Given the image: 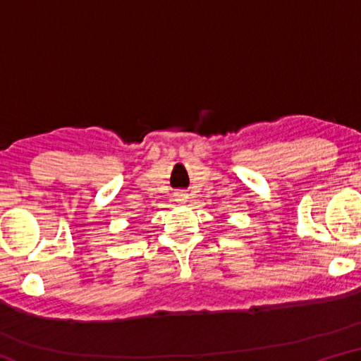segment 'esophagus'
Masks as SVG:
<instances>
[{"instance_id": "obj_1", "label": "esophagus", "mask_w": 361, "mask_h": 361, "mask_svg": "<svg viewBox=\"0 0 361 361\" xmlns=\"http://www.w3.org/2000/svg\"><path fill=\"white\" fill-rule=\"evenodd\" d=\"M175 200H176V202H178V204H185L186 200H188V194L183 192V191H178V192L175 194Z\"/></svg>"}]
</instances>
